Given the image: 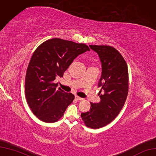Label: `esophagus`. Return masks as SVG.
<instances>
[{
	"label": "esophagus",
	"instance_id": "1",
	"mask_svg": "<svg viewBox=\"0 0 156 156\" xmlns=\"http://www.w3.org/2000/svg\"><path fill=\"white\" fill-rule=\"evenodd\" d=\"M76 99L77 100V101H82V100H83V98H80V97H79V96H77V95L76 96Z\"/></svg>",
	"mask_w": 156,
	"mask_h": 156
}]
</instances>
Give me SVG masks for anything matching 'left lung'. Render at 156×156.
<instances>
[{
	"label": "left lung",
	"mask_w": 156,
	"mask_h": 156,
	"mask_svg": "<svg viewBox=\"0 0 156 156\" xmlns=\"http://www.w3.org/2000/svg\"><path fill=\"white\" fill-rule=\"evenodd\" d=\"M98 53L102 64L101 77L98 87L104 94L100 95L98 103H90V111L82 113L84 125L98 129L108 125L119 114L128 93V71L127 64L115 48L106 45H90Z\"/></svg>",
	"instance_id": "8db88e82"
}]
</instances>
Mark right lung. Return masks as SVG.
Returning a JSON list of instances; mask_svg holds the SVG:
<instances>
[{
    "label": "right lung",
    "mask_w": 156,
    "mask_h": 156,
    "mask_svg": "<svg viewBox=\"0 0 156 156\" xmlns=\"http://www.w3.org/2000/svg\"><path fill=\"white\" fill-rule=\"evenodd\" d=\"M90 51L85 44L54 38L44 41L32 55L25 77V95L33 114L45 122L58 121L75 96L57 88L56 77H63L79 54Z\"/></svg>",
    "instance_id": "1"
}]
</instances>
